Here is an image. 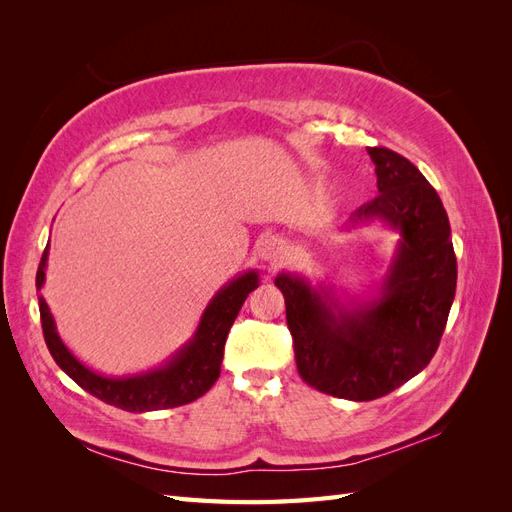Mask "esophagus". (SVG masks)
<instances>
[{"mask_svg": "<svg viewBox=\"0 0 512 512\" xmlns=\"http://www.w3.org/2000/svg\"><path fill=\"white\" fill-rule=\"evenodd\" d=\"M284 252H286V241L282 237L267 235V237H262L258 243V254L265 260L277 262L284 256Z\"/></svg>", "mask_w": 512, "mask_h": 512, "instance_id": "1", "label": "esophagus"}]
</instances>
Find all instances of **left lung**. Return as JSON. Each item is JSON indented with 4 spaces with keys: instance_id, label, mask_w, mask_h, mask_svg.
Listing matches in <instances>:
<instances>
[{
    "instance_id": "left-lung-1",
    "label": "left lung",
    "mask_w": 512,
    "mask_h": 512,
    "mask_svg": "<svg viewBox=\"0 0 512 512\" xmlns=\"http://www.w3.org/2000/svg\"><path fill=\"white\" fill-rule=\"evenodd\" d=\"M367 153L378 196L356 209L346 228L380 222L395 232L382 280L354 294L301 273L275 277L301 378L350 401L384 397L421 374L438 350L457 288L451 224L438 192L399 153Z\"/></svg>"
}]
</instances>
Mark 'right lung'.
Listing matches in <instances>:
<instances>
[{"mask_svg":"<svg viewBox=\"0 0 512 512\" xmlns=\"http://www.w3.org/2000/svg\"><path fill=\"white\" fill-rule=\"evenodd\" d=\"M46 262H49V245H46L36 273L38 292L46 280ZM258 284L260 275L256 269L232 277L228 284L213 294L188 342L173 352V356H168L162 365L138 371V374L104 376L76 359L74 352L64 344V339L59 337L49 305H46L42 294H38L44 342L49 346L55 363L81 389L102 399L108 406L126 412H153L185 406L200 395H205L215 380L220 378L228 331L247 294L256 290Z\"/></svg>","mask_w":512,"mask_h":512,"instance_id":"right-lung-1","label":"right lung"}]
</instances>
